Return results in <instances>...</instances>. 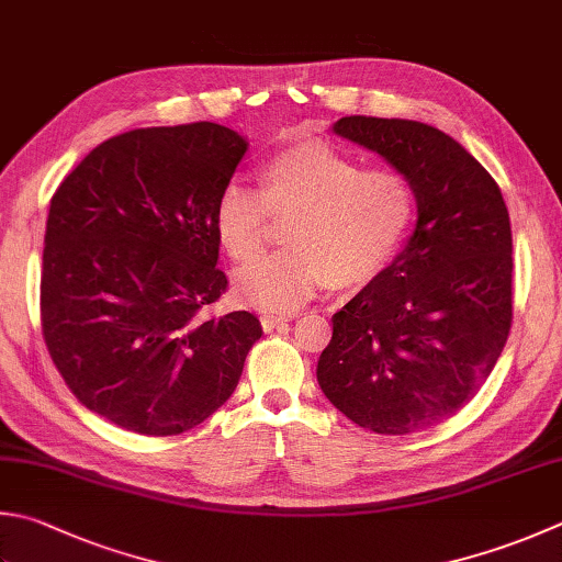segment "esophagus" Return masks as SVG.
Wrapping results in <instances>:
<instances>
[{
  "instance_id": "1",
  "label": "esophagus",
  "mask_w": 562,
  "mask_h": 562,
  "mask_svg": "<svg viewBox=\"0 0 562 562\" xmlns=\"http://www.w3.org/2000/svg\"><path fill=\"white\" fill-rule=\"evenodd\" d=\"M289 321H291V317H285V315H273V313L261 315V325H263V330H267V333L279 330V327H285V325H289Z\"/></svg>"
}]
</instances>
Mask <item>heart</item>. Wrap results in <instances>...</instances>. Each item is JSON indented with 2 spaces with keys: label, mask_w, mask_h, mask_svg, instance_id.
Wrapping results in <instances>:
<instances>
[{
  "label": "heart",
  "mask_w": 562,
  "mask_h": 562,
  "mask_svg": "<svg viewBox=\"0 0 562 562\" xmlns=\"http://www.w3.org/2000/svg\"><path fill=\"white\" fill-rule=\"evenodd\" d=\"M273 216H291L289 248L241 267L237 295L267 313H293L327 281L374 279L396 257L416 217V193L396 168H362L327 142L295 144L261 166V188L232 181L215 229L235 261L266 244Z\"/></svg>",
  "instance_id": "obj_1"
}]
</instances>
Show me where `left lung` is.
Here are the masks:
<instances>
[{
  "label": "left lung",
  "instance_id": "1",
  "mask_svg": "<svg viewBox=\"0 0 562 562\" xmlns=\"http://www.w3.org/2000/svg\"><path fill=\"white\" fill-rule=\"evenodd\" d=\"M335 134L404 173L418 222L406 249L333 315L317 384L349 420L406 436L477 396L512 330V225L486 168L446 132L342 116Z\"/></svg>",
  "mask_w": 562,
  "mask_h": 562
}]
</instances>
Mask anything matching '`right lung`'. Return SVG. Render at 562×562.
I'll list each match as a JSON object with an SVG mask.
<instances>
[{
  "label": "right lung",
  "instance_id": "add662e5",
  "mask_svg": "<svg viewBox=\"0 0 562 562\" xmlns=\"http://www.w3.org/2000/svg\"><path fill=\"white\" fill-rule=\"evenodd\" d=\"M247 142L213 122L112 136L50 198L41 333L85 408L139 436L195 428L237 389L261 323L210 321L215 205Z\"/></svg>",
  "mask_w": 562,
  "mask_h": 562
}]
</instances>
